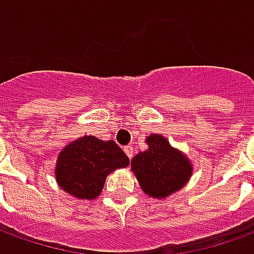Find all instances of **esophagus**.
Returning <instances> with one entry per match:
<instances>
[{
  "label": "esophagus",
  "instance_id": "34e87169",
  "mask_svg": "<svg viewBox=\"0 0 254 254\" xmlns=\"http://www.w3.org/2000/svg\"><path fill=\"white\" fill-rule=\"evenodd\" d=\"M124 151H125V154L127 155V158H129V159H132V158H133V151H134L132 145H127V147L124 148Z\"/></svg>",
  "mask_w": 254,
  "mask_h": 254
}]
</instances>
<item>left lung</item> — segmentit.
<instances>
[{"label": "left lung", "mask_w": 254, "mask_h": 254, "mask_svg": "<svg viewBox=\"0 0 254 254\" xmlns=\"http://www.w3.org/2000/svg\"><path fill=\"white\" fill-rule=\"evenodd\" d=\"M147 143L149 148L132 159V170L147 194L167 197L187 184L191 166L180 151L171 148L163 136L152 134Z\"/></svg>", "instance_id": "left-lung-1"}]
</instances>
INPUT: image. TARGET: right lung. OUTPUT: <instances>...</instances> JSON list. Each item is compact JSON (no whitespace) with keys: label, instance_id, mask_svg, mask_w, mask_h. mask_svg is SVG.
<instances>
[{"label":"right lung","instance_id":"1","mask_svg":"<svg viewBox=\"0 0 254 254\" xmlns=\"http://www.w3.org/2000/svg\"><path fill=\"white\" fill-rule=\"evenodd\" d=\"M127 165L129 158L113 140L102 141L94 136H84L63 149L56 178L69 194L95 198L103 189L107 174Z\"/></svg>","mask_w":254,"mask_h":254}]
</instances>
